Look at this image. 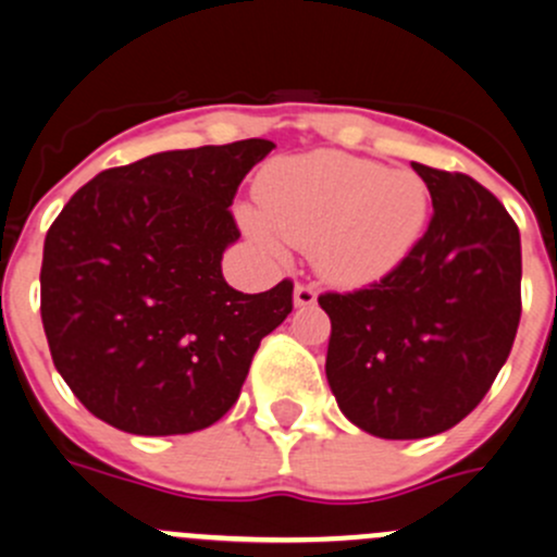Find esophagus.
<instances>
[{
    "instance_id": "obj_1",
    "label": "esophagus",
    "mask_w": 557,
    "mask_h": 557,
    "mask_svg": "<svg viewBox=\"0 0 557 557\" xmlns=\"http://www.w3.org/2000/svg\"><path fill=\"white\" fill-rule=\"evenodd\" d=\"M318 301V290L307 283H296L294 288V305L296 307H312Z\"/></svg>"
}]
</instances>
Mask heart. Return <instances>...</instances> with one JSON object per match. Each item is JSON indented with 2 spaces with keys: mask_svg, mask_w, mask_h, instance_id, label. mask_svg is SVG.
Instances as JSON below:
<instances>
[{
  "mask_svg": "<svg viewBox=\"0 0 557 557\" xmlns=\"http://www.w3.org/2000/svg\"><path fill=\"white\" fill-rule=\"evenodd\" d=\"M261 215L243 210L256 243L277 250V237L310 247L320 277L345 288L396 272L429 223V188L414 172L358 156L318 150L277 161L258 180Z\"/></svg>",
  "mask_w": 557,
  "mask_h": 557,
  "instance_id": "b5f03b06",
  "label": "heart"
}]
</instances>
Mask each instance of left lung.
<instances>
[{"label":"left lung","mask_w":557,"mask_h":557,"mask_svg":"<svg viewBox=\"0 0 557 557\" xmlns=\"http://www.w3.org/2000/svg\"><path fill=\"white\" fill-rule=\"evenodd\" d=\"M434 215L407 261L352 294H323L325 377L342 414L380 440H425L466 418L507 363L520 323V232L460 172L412 164Z\"/></svg>","instance_id":"left-lung-1"}]
</instances>
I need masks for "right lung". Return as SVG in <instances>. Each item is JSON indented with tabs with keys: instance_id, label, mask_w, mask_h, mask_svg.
Masks as SVG:
<instances>
[{
	"instance_id": "right-lung-1",
	"label": "right lung",
	"mask_w": 557,
	"mask_h": 557,
	"mask_svg": "<svg viewBox=\"0 0 557 557\" xmlns=\"http://www.w3.org/2000/svg\"><path fill=\"white\" fill-rule=\"evenodd\" d=\"M269 139L166 150L99 172L48 228L39 272L55 369L83 407L139 436L201 431L239 398L294 283L243 294L221 261L228 212Z\"/></svg>"
}]
</instances>
